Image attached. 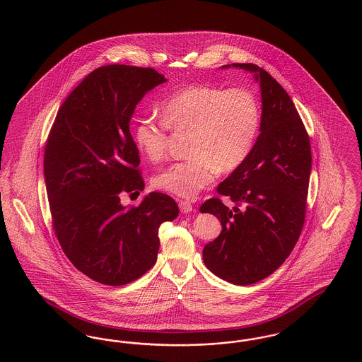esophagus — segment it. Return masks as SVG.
<instances>
[{
  "mask_svg": "<svg viewBox=\"0 0 362 362\" xmlns=\"http://www.w3.org/2000/svg\"><path fill=\"white\" fill-rule=\"evenodd\" d=\"M179 207H180V211L185 213V214L192 211V205H191L189 202H187V201H180V202H179Z\"/></svg>",
  "mask_w": 362,
  "mask_h": 362,
  "instance_id": "1",
  "label": "esophagus"
}]
</instances>
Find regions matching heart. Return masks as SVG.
<instances>
[{"instance_id": "heart-1", "label": "heart", "mask_w": 362, "mask_h": 362, "mask_svg": "<svg viewBox=\"0 0 362 362\" xmlns=\"http://www.w3.org/2000/svg\"><path fill=\"white\" fill-rule=\"evenodd\" d=\"M163 121L142 118L134 142L151 161H160L168 148V129L189 133L191 158L175 163L155 177L157 189L192 199L218 173L240 167L251 153L260 127V107L244 88L192 86L173 93L161 105Z\"/></svg>"}]
</instances>
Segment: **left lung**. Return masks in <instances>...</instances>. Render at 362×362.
<instances>
[{"instance_id": "left-lung-1", "label": "left lung", "mask_w": 362, "mask_h": 362, "mask_svg": "<svg viewBox=\"0 0 362 362\" xmlns=\"http://www.w3.org/2000/svg\"><path fill=\"white\" fill-rule=\"evenodd\" d=\"M254 74L260 86L262 117L257 142L240 167L217 187L236 205L218 198L201 206L221 223V233L204 247L207 269L235 285L273 274L301 233L310 185V137L286 90L254 64L224 65Z\"/></svg>"}]
</instances>
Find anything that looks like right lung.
I'll return each instance as SVG.
<instances>
[{
  "instance_id": "right-lung-1",
  "label": "right lung",
  "mask_w": 362,
  "mask_h": 362,
  "mask_svg": "<svg viewBox=\"0 0 362 362\" xmlns=\"http://www.w3.org/2000/svg\"><path fill=\"white\" fill-rule=\"evenodd\" d=\"M165 81L152 68L93 70L61 105L47 139L43 167L54 232L73 266L104 285L121 286L152 269L158 228L179 214L173 198L156 191L139 206L121 204L122 192L145 186L130 119Z\"/></svg>"
}]
</instances>
